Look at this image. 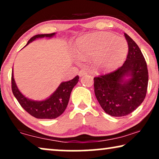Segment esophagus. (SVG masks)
Returning <instances> with one entry per match:
<instances>
[{"instance_id": "1", "label": "esophagus", "mask_w": 159, "mask_h": 159, "mask_svg": "<svg viewBox=\"0 0 159 159\" xmlns=\"http://www.w3.org/2000/svg\"><path fill=\"white\" fill-rule=\"evenodd\" d=\"M87 74L88 73H87V71L85 70H80L79 72V76L80 77H82V76L85 75H87Z\"/></svg>"}]
</instances>
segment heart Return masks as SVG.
I'll use <instances>...</instances> for the list:
<instances>
[{
	"mask_svg": "<svg viewBox=\"0 0 159 159\" xmlns=\"http://www.w3.org/2000/svg\"><path fill=\"white\" fill-rule=\"evenodd\" d=\"M75 52L77 58L88 61L93 58V66L98 71H111L127 57L128 45L123 38L112 33L83 36L76 41Z\"/></svg>",
	"mask_w": 159,
	"mask_h": 159,
	"instance_id": "1",
	"label": "heart"
}]
</instances>
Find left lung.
<instances>
[{
  "mask_svg": "<svg viewBox=\"0 0 159 159\" xmlns=\"http://www.w3.org/2000/svg\"><path fill=\"white\" fill-rule=\"evenodd\" d=\"M128 44L127 59L112 72L94 77L95 97L106 114L125 116L144 101L148 83L147 64L136 43L125 33Z\"/></svg>",
  "mask_w": 159,
  "mask_h": 159,
  "instance_id": "1",
  "label": "left lung"
}]
</instances>
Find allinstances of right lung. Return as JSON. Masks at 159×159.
<instances>
[{
    "label": "right lung",
    "mask_w": 159,
    "mask_h": 159,
    "mask_svg": "<svg viewBox=\"0 0 159 159\" xmlns=\"http://www.w3.org/2000/svg\"><path fill=\"white\" fill-rule=\"evenodd\" d=\"M53 35H55V32L51 34H37L30 38L26 45H27L30 43L32 42L37 38H42L45 37V38H52ZM79 78V76L77 75L71 80L61 82L55 92L48 98L45 99L44 101H35L27 98L25 95L21 94L14 81L12 70L11 89L13 94L21 107L27 113H29L31 116L35 117L37 119H52L57 118L58 116H59L64 113L68 105L71 90L77 84Z\"/></svg>",
    "instance_id": "1"
}]
</instances>
